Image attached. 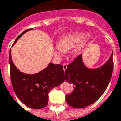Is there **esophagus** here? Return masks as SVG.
<instances>
[{"instance_id":"1","label":"esophagus","mask_w":121,"mask_h":121,"mask_svg":"<svg viewBox=\"0 0 121 121\" xmlns=\"http://www.w3.org/2000/svg\"><path fill=\"white\" fill-rule=\"evenodd\" d=\"M67 64H65V63H63V71H65V70L67 69Z\"/></svg>"}]
</instances>
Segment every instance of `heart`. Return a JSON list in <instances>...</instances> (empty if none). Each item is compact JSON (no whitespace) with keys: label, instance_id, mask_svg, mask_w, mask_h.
<instances>
[{"label":"heart","instance_id":"b5f03b06","mask_svg":"<svg viewBox=\"0 0 121 121\" xmlns=\"http://www.w3.org/2000/svg\"><path fill=\"white\" fill-rule=\"evenodd\" d=\"M84 33H74L61 38L60 41L52 47L53 54L56 59L61 60L66 52L71 51V54L76 56L80 54L87 43Z\"/></svg>","mask_w":121,"mask_h":121}]
</instances>
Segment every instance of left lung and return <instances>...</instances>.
Here are the masks:
<instances>
[{
    "label": "left lung",
    "instance_id": "1",
    "mask_svg": "<svg viewBox=\"0 0 121 121\" xmlns=\"http://www.w3.org/2000/svg\"><path fill=\"white\" fill-rule=\"evenodd\" d=\"M113 69V52L104 65L96 69L87 68L82 55H79L67 65L64 74L66 81L74 86L73 92L65 96L67 104L74 108H84L96 102L106 89Z\"/></svg>",
    "mask_w": 121,
    "mask_h": 121
}]
</instances>
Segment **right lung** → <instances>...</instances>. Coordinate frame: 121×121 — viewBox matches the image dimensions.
Segmentation results:
<instances>
[{"mask_svg":"<svg viewBox=\"0 0 121 121\" xmlns=\"http://www.w3.org/2000/svg\"><path fill=\"white\" fill-rule=\"evenodd\" d=\"M30 28L17 37L13 46ZM10 76L13 89L22 103L32 109H41L48 104V93L54 87L60 86L65 80L63 65L50 63L42 71L34 74L22 73L13 63L9 51Z\"/></svg>","mask_w":121,"mask_h":121,"instance_id":"right-lung-1","label":"right lung"}]
</instances>
